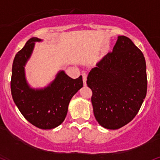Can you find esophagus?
Masks as SVG:
<instances>
[{"label": "esophagus", "mask_w": 160, "mask_h": 160, "mask_svg": "<svg viewBox=\"0 0 160 160\" xmlns=\"http://www.w3.org/2000/svg\"><path fill=\"white\" fill-rule=\"evenodd\" d=\"M87 77H88V75L86 73H82V78H83V83L84 85L86 86V82H87Z\"/></svg>", "instance_id": "1"}]
</instances>
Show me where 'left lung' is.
<instances>
[{
  "label": "left lung",
  "mask_w": 160,
  "mask_h": 160,
  "mask_svg": "<svg viewBox=\"0 0 160 160\" xmlns=\"http://www.w3.org/2000/svg\"><path fill=\"white\" fill-rule=\"evenodd\" d=\"M87 84L98 124L110 130L123 127L135 117L146 96L143 53L129 38L120 35L113 51L90 70Z\"/></svg>",
  "instance_id": "8db88e82"
}]
</instances>
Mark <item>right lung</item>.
Here are the masks:
<instances>
[{
	"mask_svg": "<svg viewBox=\"0 0 160 160\" xmlns=\"http://www.w3.org/2000/svg\"><path fill=\"white\" fill-rule=\"evenodd\" d=\"M35 41L32 38L15 55L12 64L11 92L12 98L23 117L40 129H52L64 122L70 99L83 87L82 76L73 79L64 71L44 89L29 88L25 78L24 66L30 57Z\"/></svg>",
	"mask_w": 160,
	"mask_h": 160,
	"instance_id": "obj_1",
	"label": "right lung"
}]
</instances>
